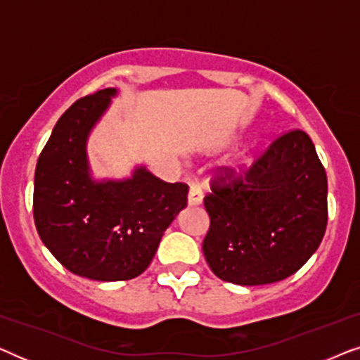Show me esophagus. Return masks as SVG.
<instances>
[{
    "label": "esophagus",
    "instance_id": "34e87169",
    "mask_svg": "<svg viewBox=\"0 0 360 360\" xmlns=\"http://www.w3.org/2000/svg\"><path fill=\"white\" fill-rule=\"evenodd\" d=\"M203 203V191L198 184H191L188 191V205L190 206H198Z\"/></svg>",
    "mask_w": 360,
    "mask_h": 360
}]
</instances>
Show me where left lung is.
Listing matches in <instances>:
<instances>
[{"label":"left lung","mask_w":360,"mask_h":360,"mask_svg":"<svg viewBox=\"0 0 360 360\" xmlns=\"http://www.w3.org/2000/svg\"><path fill=\"white\" fill-rule=\"evenodd\" d=\"M205 208L203 254L216 277L250 287L293 275L328 224L326 172L309 136L285 132L243 175L221 169Z\"/></svg>","instance_id":"obj_1"}]
</instances>
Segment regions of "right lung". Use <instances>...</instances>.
Here are the masks:
<instances>
[{"instance_id": "1", "label": "right lung", "mask_w": 360, "mask_h": 360, "mask_svg": "<svg viewBox=\"0 0 360 360\" xmlns=\"http://www.w3.org/2000/svg\"><path fill=\"white\" fill-rule=\"evenodd\" d=\"M116 93L105 88L63 112L34 176V223L44 245L72 274L98 282L144 272L188 195V185L167 184L146 167L124 180L91 179L88 136Z\"/></svg>"}]
</instances>
